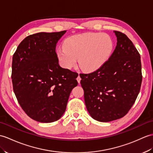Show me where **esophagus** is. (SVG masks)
<instances>
[{
  "instance_id": "1",
  "label": "esophagus",
  "mask_w": 153,
  "mask_h": 153,
  "mask_svg": "<svg viewBox=\"0 0 153 153\" xmlns=\"http://www.w3.org/2000/svg\"><path fill=\"white\" fill-rule=\"evenodd\" d=\"M81 77L79 76H78V77H77V81H78V83H80V81H81Z\"/></svg>"
}]
</instances>
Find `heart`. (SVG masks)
<instances>
[{
  "mask_svg": "<svg viewBox=\"0 0 153 153\" xmlns=\"http://www.w3.org/2000/svg\"><path fill=\"white\" fill-rule=\"evenodd\" d=\"M114 43L107 34L97 33H83L68 38L64 47L56 51L61 65L71 68L76 65L83 70L91 72L98 70L108 61L112 55Z\"/></svg>",
  "mask_w": 153,
  "mask_h": 153,
  "instance_id": "obj_1",
  "label": "heart"
}]
</instances>
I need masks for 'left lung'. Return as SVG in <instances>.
<instances>
[{
  "label": "left lung",
  "mask_w": 153,
  "mask_h": 153,
  "mask_svg": "<svg viewBox=\"0 0 153 153\" xmlns=\"http://www.w3.org/2000/svg\"><path fill=\"white\" fill-rule=\"evenodd\" d=\"M117 43L109 60L89 74H80L91 116L100 122L122 118L132 107L142 81L140 55L126 35L115 30Z\"/></svg>",
  "instance_id": "left-lung-1"
}]
</instances>
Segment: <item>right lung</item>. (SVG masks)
<instances>
[{"label": "right lung", "mask_w": 153, "mask_h": 153, "mask_svg": "<svg viewBox=\"0 0 153 153\" xmlns=\"http://www.w3.org/2000/svg\"><path fill=\"white\" fill-rule=\"evenodd\" d=\"M66 32L29 35L13 55V92L26 114L38 122L59 119L78 84V74L60 67L56 56V44Z\"/></svg>", "instance_id": "add662e5"}]
</instances>
